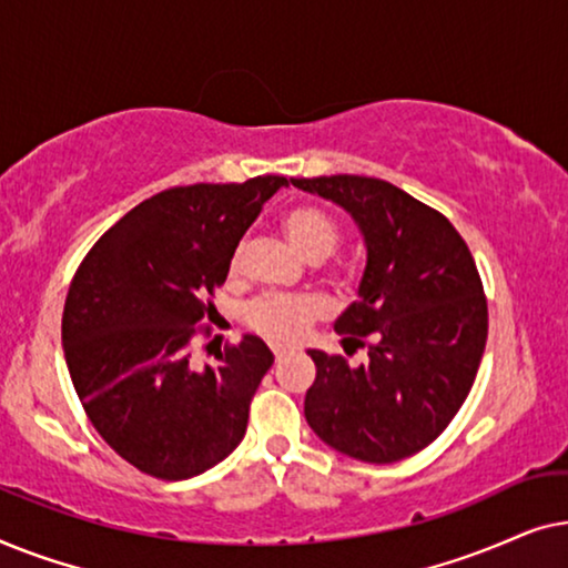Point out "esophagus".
Listing matches in <instances>:
<instances>
[{
  "label": "esophagus",
  "instance_id": "34e87169",
  "mask_svg": "<svg viewBox=\"0 0 568 568\" xmlns=\"http://www.w3.org/2000/svg\"><path fill=\"white\" fill-rule=\"evenodd\" d=\"M271 352H274V356H276V362H282L286 354L292 352V346H286V344H271Z\"/></svg>",
  "mask_w": 568,
  "mask_h": 568
}]
</instances>
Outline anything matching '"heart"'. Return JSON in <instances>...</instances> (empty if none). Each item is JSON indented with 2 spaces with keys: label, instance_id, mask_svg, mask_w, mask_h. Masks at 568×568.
<instances>
[{
  "label": "heart",
  "instance_id": "b5f03b06",
  "mask_svg": "<svg viewBox=\"0 0 568 568\" xmlns=\"http://www.w3.org/2000/svg\"><path fill=\"white\" fill-rule=\"evenodd\" d=\"M284 232L290 243L310 261H323L336 251L338 224L323 209L300 206L284 216ZM232 274L240 268V247L232 255ZM321 315V302L307 294H261L245 307V323L255 333L276 341L302 336L315 317Z\"/></svg>",
  "mask_w": 568,
  "mask_h": 568
}]
</instances>
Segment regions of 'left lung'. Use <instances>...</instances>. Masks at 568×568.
<instances>
[{"mask_svg":"<svg viewBox=\"0 0 568 568\" xmlns=\"http://www.w3.org/2000/svg\"><path fill=\"white\" fill-rule=\"evenodd\" d=\"M352 214L367 245L359 300L336 333L367 345L354 367L310 348L305 418L325 445L364 463H395L432 445L468 398L488 336L476 261L445 214L367 175L292 178Z\"/></svg>","mask_w":568,"mask_h":568,"instance_id":"obj_1","label":"left lung"}]
</instances>
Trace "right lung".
I'll return each instance as SVG.
<instances>
[{"instance_id": "add662e5", "label": "right lung", "mask_w": 568, "mask_h": 568, "mask_svg": "<svg viewBox=\"0 0 568 568\" xmlns=\"http://www.w3.org/2000/svg\"><path fill=\"white\" fill-rule=\"evenodd\" d=\"M290 183L178 185L142 201L92 245L69 286L61 341L84 414L146 476L183 480L214 468L245 437L251 400L274 364L243 336L196 367L193 338L216 313L245 230Z\"/></svg>"}]
</instances>
